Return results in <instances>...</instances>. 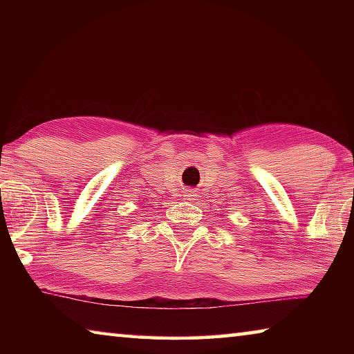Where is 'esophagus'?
Instances as JSON below:
<instances>
[{
    "instance_id": "obj_1",
    "label": "esophagus",
    "mask_w": 354,
    "mask_h": 354,
    "mask_svg": "<svg viewBox=\"0 0 354 354\" xmlns=\"http://www.w3.org/2000/svg\"><path fill=\"white\" fill-rule=\"evenodd\" d=\"M184 196H187V198H192V196H194V194H192L190 190H187V192H185V195H184Z\"/></svg>"
}]
</instances>
